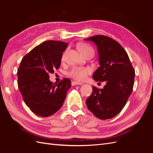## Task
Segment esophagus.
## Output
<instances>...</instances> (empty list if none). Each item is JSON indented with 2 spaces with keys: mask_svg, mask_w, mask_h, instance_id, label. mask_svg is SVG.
<instances>
[{
  "mask_svg": "<svg viewBox=\"0 0 153 153\" xmlns=\"http://www.w3.org/2000/svg\"><path fill=\"white\" fill-rule=\"evenodd\" d=\"M72 85H82L83 84L82 83H80V82H76V81H73L71 83Z\"/></svg>",
  "mask_w": 153,
  "mask_h": 153,
  "instance_id": "esophagus-1",
  "label": "esophagus"
}]
</instances>
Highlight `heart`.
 Listing matches in <instances>:
<instances>
[{"mask_svg": "<svg viewBox=\"0 0 153 153\" xmlns=\"http://www.w3.org/2000/svg\"><path fill=\"white\" fill-rule=\"evenodd\" d=\"M78 48L80 52L84 55L85 57L89 55H93L94 53V51L93 48L89 44L82 43L78 45ZM66 51L64 52L62 56V60L64 59ZM91 70L89 68L87 67H78L74 66L68 73V75L73 78L77 81H84L88 75L91 73Z\"/></svg>", "mask_w": 153, "mask_h": 153, "instance_id": "heart-1", "label": "heart"}]
</instances>
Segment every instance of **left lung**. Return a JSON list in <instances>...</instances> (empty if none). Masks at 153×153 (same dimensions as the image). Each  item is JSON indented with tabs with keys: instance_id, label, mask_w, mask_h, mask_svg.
<instances>
[{
	"instance_id": "8db88e82",
	"label": "left lung",
	"mask_w": 153,
	"mask_h": 153,
	"mask_svg": "<svg viewBox=\"0 0 153 153\" xmlns=\"http://www.w3.org/2000/svg\"><path fill=\"white\" fill-rule=\"evenodd\" d=\"M85 40L94 42L98 48L100 66L92 77L96 81L106 82L103 89L92 86L87 106L96 117L111 119L121 112L131 94L135 69L127 52L112 38L97 35Z\"/></svg>"
}]
</instances>
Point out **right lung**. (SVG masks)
Listing matches in <instances>:
<instances>
[{
    "label": "right lung",
    "instance_id": "add662e5",
    "mask_svg": "<svg viewBox=\"0 0 153 153\" xmlns=\"http://www.w3.org/2000/svg\"><path fill=\"white\" fill-rule=\"evenodd\" d=\"M67 47L61 41H45L23 57L18 69V85L23 99L39 116L48 117L57 112L71 86L69 78L58 84L49 80V74L59 68Z\"/></svg>",
    "mask_w": 153,
    "mask_h": 153
}]
</instances>
